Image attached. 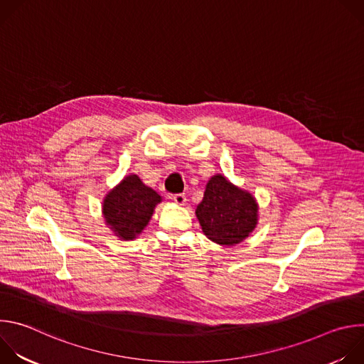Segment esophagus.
<instances>
[{
    "instance_id": "esophagus-1",
    "label": "esophagus",
    "mask_w": 364,
    "mask_h": 364,
    "mask_svg": "<svg viewBox=\"0 0 364 364\" xmlns=\"http://www.w3.org/2000/svg\"><path fill=\"white\" fill-rule=\"evenodd\" d=\"M173 200H174L178 205H184L187 198H186V196H184V194H174V196H173Z\"/></svg>"
}]
</instances>
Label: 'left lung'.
<instances>
[{
  "mask_svg": "<svg viewBox=\"0 0 364 364\" xmlns=\"http://www.w3.org/2000/svg\"><path fill=\"white\" fill-rule=\"evenodd\" d=\"M196 218L207 239L220 246L242 243L257 226L259 205L252 193L215 174L205 184Z\"/></svg>",
  "mask_w": 364,
  "mask_h": 364,
  "instance_id": "1",
  "label": "left lung"
}]
</instances>
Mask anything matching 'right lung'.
<instances>
[{
  "instance_id": "add662e5",
  "label": "right lung",
  "mask_w": 364,
  "mask_h": 364,
  "mask_svg": "<svg viewBox=\"0 0 364 364\" xmlns=\"http://www.w3.org/2000/svg\"><path fill=\"white\" fill-rule=\"evenodd\" d=\"M161 201V196L136 174H128L103 197V220L121 240H134L144 232Z\"/></svg>"
}]
</instances>
